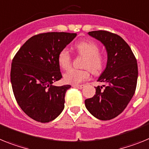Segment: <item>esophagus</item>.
<instances>
[{
  "label": "esophagus",
  "mask_w": 149,
  "mask_h": 149,
  "mask_svg": "<svg viewBox=\"0 0 149 149\" xmlns=\"http://www.w3.org/2000/svg\"><path fill=\"white\" fill-rule=\"evenodd\" d=\"M72 86H73V87H75V88H79V89H82L84 88L83 85H73Z\"/></svg>",
  "instance_id": "esophagus-1"
}]
</instances>
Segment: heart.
I'll return each mask as SVG.
<instances>
[{"label":"heart","instance_id":"heart-1","mask_svg":"<svg viewBox=\"0 0 149 149\" xmlns=\"http://www.w3.org/2000/svg\"><path fill=\"white\" fill-rule=\"evenodd\" d=\"M76 52L81 56L85 57L83 67L86 69H70L64 75L66 82L70 84L81 83L90 77V70L94 74H99L103 70L105 59L101 53L97 44L92 41H82L75 46ZM58 61L62 69H69L72 63V56L67 49H64L59 52ZM90 70H89V69Z\"/></svg>","mask_w":149,"mask_h":149}]
</instances>
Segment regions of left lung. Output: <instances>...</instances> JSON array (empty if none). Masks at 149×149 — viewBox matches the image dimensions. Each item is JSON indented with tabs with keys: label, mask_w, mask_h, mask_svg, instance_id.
I'll return each mask as SVG.
<instances>
[{
	"label": "left lung",
	"mask_w": 149,
	"mask_h": 149,
	"mask_svg": "<svg viewBox=\"0 0 149 149\" xmlns=\"http://www.w3.org/2000/svg\"><path fill=\"white\" fill-rule=\"evenodd\" d=\"M91 37L104 45L107 52L106 69L97 79L104 85L85 100L92 116L107 121L125 110L135 93L138 78L137 62L131 49L120 36L107 31L88 32Z\"/></svg>",
	"instance_id": "left-lung-1"
}]
</instances>
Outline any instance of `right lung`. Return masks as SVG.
Instances as JSON below:
<instances>
[{"label":"right lung","instance_id":"right-lung-1","mask_svg":"<svg viewBox=\"0 0 149 149\" xmlns=\"http://www.w3.org/2000/svg\"><path fill=\"white\" fill-rule=\"evenodd\" d=\"M76 33L48 32L28 40L12 61L10 79L14 96L27 116L39 122L56 118L64 108L71 87L52 85L62 78L58 56Z\"/></svg>","mask_w":149,"mask_h":149}]
</instances>
